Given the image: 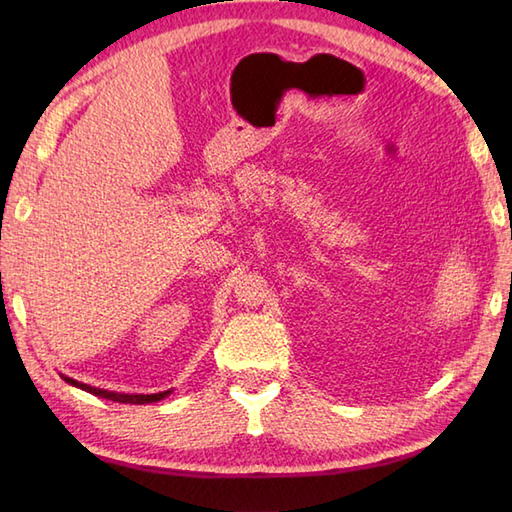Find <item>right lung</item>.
I'll list each match as a JSON object with an SVG mask.
<instances>
[{"label": "right lung", "instance_id": "add662e5", "mask_svg": "<svg viewBox=\"0 0 512 512\" xmlns=\"http://www.w3.org/2000/svg\"><path fill=\"white\" fill-rule=\"evenodd\" d=\"M61 378H63L68 385H74V387H79V389H83V391H88V394L101 396V398L114 400V402H129V405H147V402H158V400L167 398V396L171 394V389L158 391V394H118V391H107V389H99V387H90V385L79 383V380L68 378V376H63V374H61Z\"/></svg>", "mask_w": 512, "mask_h": 512}]
</instances>
